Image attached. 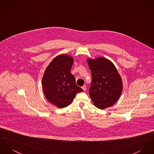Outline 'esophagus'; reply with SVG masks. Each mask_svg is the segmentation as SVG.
Here are the masks:
<instances>
[{"mask_svg": "<svg viewBox=\"0 0 154 154\" xmlns=\"http://www.w3.org/2000/svg\"><path fill=\"white\" fill-rule=\"evenodd\" d=\"M82 88H83V90L85 91H86V89H87V87H86V86L85 85H84L82 87Z\"/></svg>", "mask_w": 154, "mask_h": 154, "instance_id": "esophagus-1", "label": "esophagus"}]
</instances>
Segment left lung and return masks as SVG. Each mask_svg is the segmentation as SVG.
Segmentation results:
<instances>
[{"instance_id": "obj_1", "label": "left lung", "mask_w": 154, "mask_h": 154, "mask_svg": "<svg viewBox=\"0 0 154 154\" xmlns=\"http://www.w3.org/2000/svg\"><path fill=\"white\" fill-rule=\"evenodd\" d=\"M87 61L92 77L89 95L93 104L102 109L112 106L119 100L123 88L117 69L105 57L88 58Z\"/></svg>"}]
</instances>
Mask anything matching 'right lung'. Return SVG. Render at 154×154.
Listing matches in <instances>:
<instances>
[{
    "label": "right lung",
    "mask_w": 154,
    "mask_h": 154,
    "mask_svg": "<svg viewBox=\"0 0 154 154\" xmlns=\"http://www.w3.org/2000/svg\"><path fill=\"white\" fill-rule=\"evenodd\" d=\"M73 58L67 54L54 57L46 67L42 78L44 94L48 101L59 108L69 106L77 93L83 90L77 86L71 74Z\"/></svg>",
    "instance_id": "right-lung-1"
}]
</instances>
